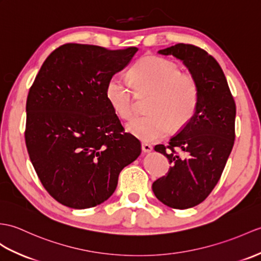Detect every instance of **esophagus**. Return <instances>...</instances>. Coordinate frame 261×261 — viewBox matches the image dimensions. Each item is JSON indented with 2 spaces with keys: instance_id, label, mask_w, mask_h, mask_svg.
I'll list each match as a JSON object with an SVG mask.
<instances>
[{
  "instance_id": "1",
  "label": "esophagus",
  "mask_w": 261,
  "mask_h": 261,
  "mask_svg": "<svg viewBox=\"0 0 261 261\" xmlns=\"http://www.w3.org/2000/svg\"><path fill=\"white\" fill-rule=\"evenodd\" d=\"M142 151L143 152H150V151H152V145L149 143H142Z\"/></svg>"
}]
</instances>
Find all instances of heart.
I'll return each instance as SVG.
<instances>
[{"label":"heart","instance_id":"heart-1","mask_svg":"<svg viewBox=\"0 0 261 261\" xmlns=\"http://www.w3.org/2000/svg\"><path fill=\"white\" fill-rule=\"evenodd\" d=\"M132 84L120 76H112L107 86V99L112 110L123 120L136 114L135 89L150 94L147 116L128 124L129 131L143 141H155L165 137L170 126L178 130L190 122L199 103V87L195 77L182 74L180 66L170 60L147 57L131 70Z\"/></svg>","mask_w":261,"mask_h":261}]
</instances>
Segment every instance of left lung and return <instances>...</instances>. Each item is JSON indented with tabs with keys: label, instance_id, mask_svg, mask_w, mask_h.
Returning a JSON list of instances; mask_svg holds the SVG:
<instances>
[{
	"label": "left lung",
	"instance_id": "1",
	"mask_svg": "<svg viewBox=\"0 0 261 261\" xmlns=\"http://www.w3.org/2000/svg\"><path fill=\"white\" fill-rule=\"evenodd\" d=\"M159 53L184 61L199 87L198 108L190 122L168 145L154 147L171 167L152 184L153 193L168 207L188 209L201 203L221 177L234 143L236 103L219 63L201 47L178 43ZM177 148L188 156L179 155Z\"/></svg>",
	"mask_w": 261,
	"mask_h": 261
}]
</instances>
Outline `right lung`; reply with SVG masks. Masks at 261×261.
Here are the masks:
<instances>
[{"mask_svg": "<svg viewBox=\"0 0 261 261\" xmlns=\"http://www.w3.org/2000/svg\"><path fill=\"white\" fill-rule=\"evenodd\" d=\"M138 47L79 43L56 48L27 99L25 143L44 189L69 208L87 209L112 196L121 170L141 153L108 102L110 79Z\"/></svg>", "mask_w": 261, "mask_h": 261, "instance_id": "right-lung-1", "label": "right lung"}]
</instances>
